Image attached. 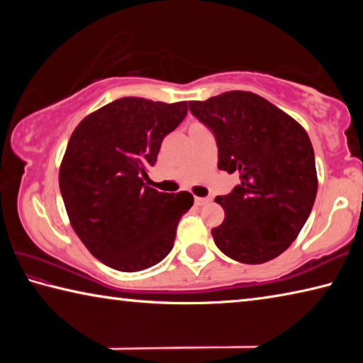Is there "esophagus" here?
<instances>
[{
	"instance_id": "1",
	"label": "esophagus",
	"mask_w": 363,
	"mask_h": 363,
	"mask_svg": "<svg viewBox=\"0 0 363 363\" xmlns=\"http://www.w3.org/2000/svg\"><path fill=\"white\" fill-rule=\"evenodd\" d=\"M211 201V199H205V196H195V203L199 205V206H203V205H206V203H210Z\"/></svg>"
}]
</instances>
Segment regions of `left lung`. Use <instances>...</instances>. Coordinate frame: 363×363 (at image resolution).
Wrapping results in <instances>:
<instances>
[{
  "instance_id": "1",
  "label": "left lung",
  "mask_w": 363,
  "mask_h": 363,
  "mask_svg": "<svg viewBox=\"0 0 363 363\" xmlns=\"http://www.w3.org/2000/svg\"><path fill=\"white\" fill-rule=\"evenodd\" d=\"M189 108L211 130L218 168L240 184L214 199L224 223L211 230L225 256L243 264L267 262L290 247L317 195L315 157L304 128L250 91H229Z\"/></svg>"
}]
</instances>
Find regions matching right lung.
<instances>
[{"mask_svg":"<svg viewBox=\"0 0 363 363\" xmlns=\"http://www.w3.org/2000/svg\"><path fill=\"white\" fill-rule=\"evenodd\" d=\"M187 115V102L121 97L75 128L59 169V187L79 240L121 272L155 266L173 250L176 227L194 205L189 192L145 186L160 145Z\"/></svg>","mask_w":363,"mask_h":363,"instance_id":"add662e5","label":"right lung"}]
</instances>
